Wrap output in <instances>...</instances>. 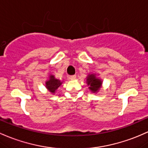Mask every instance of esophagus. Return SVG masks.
Wrapping results in <instances>:
<instances>
[{
  "label": "esophagus",
  "instance_id": "34e87169",
  "mask_svg": "<svg viewBox=\"0 0 148 148\" xmlns=\"http://www.w3.org/2000/svg\"><path fill=\"white\" fill-rule=\"evenodd\" d=\"M69 79H70V80H75L76 78H77V76H76V75L69 76Z\"/></svg>",
  "mask_w": 148,
  "mask_h": 148
}]
</instances>
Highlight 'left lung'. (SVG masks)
Here are the masks:
<instances>
[{"mask_svg":"<svg viewBox=\"0 0 148 148\" xmlns=\"http://www.w3.org/2000/svg\"><path fill=\"white\" fill-rule=\"evenodd\" d=\"M97 74L95 73L89 74L86 79L87 85L88 86V89L92 93H97L102 88L103 86V80L100 78L97 77Z\"/></svg>","mask_w":148,"mask_h":148,"instance_id":"left-lung-1","label":"left lung"}]
</instances>
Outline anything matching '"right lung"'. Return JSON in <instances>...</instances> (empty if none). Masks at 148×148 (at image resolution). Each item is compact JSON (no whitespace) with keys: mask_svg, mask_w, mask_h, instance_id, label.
Returning <instances> with one entry per match:
<instances>
[{"mask_svg":"<svg viewBox=\"0 0 148 148\" xmlns=\"http://www.w3.org/2000/svg\"><path fill=\"white\" fill-rule=\"evenodd\" d=\"M62 83L63 81L56 79L53 74H50L48 76V79L45 81V86L48 91L51 92L52 94H54L56 93L58 88L60 86Z\"/></svg>","mask_w":148,"mask_h":148,"instance_id":"add662e5","label":"right lung"}]
</instances>
